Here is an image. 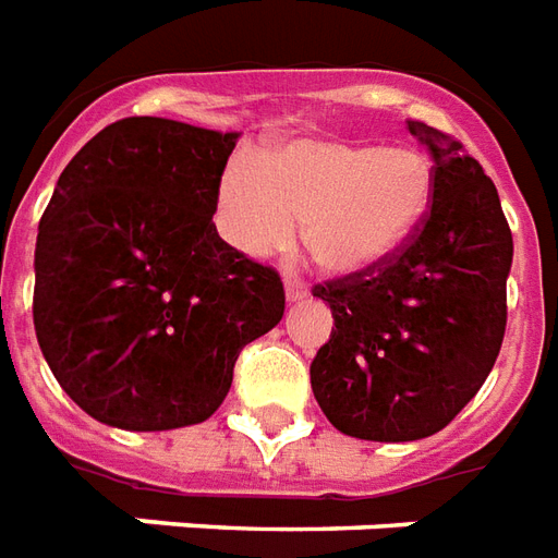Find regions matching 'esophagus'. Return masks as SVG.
<instances>
[{"instance_id":"esophagus-1","label":"esophagus","mask_w":558,"mask_h":558,"mask_svg":"<svg viewBox=\"0 0 558 558\" xmlns=\"http://www.w3.org/2000/svg\"><path fill=\"white\" fill-rule=\"evenodd\" d=\"M307 299V283L299 278H287V301L295 304V301Z\"/></svg>"}]
</instances>
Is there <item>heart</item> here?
Segmentation results:
<instances>
[{
    "mask_svg": "<svg viewBox=\"0 0 558 558\" xmlns=\"http://www.w3.org/2000/svg\"><path fill=\"white\" fill-rule=\"evenodd\" d=\"M432 206V168L408 147L299 138L230 165L216 189L218 227L245 257L290 245L295 221L313 263L354 275L408 245Z\"/></svg>",
    "mask_w": 558,
    "mask_h": 558,
    "instance_id": "b5f03b06",
    "label": "heart"
}]
</instances>
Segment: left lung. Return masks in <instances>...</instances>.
Instances as JSON below:
<instances>
[{
    "instance_id": "1",
    "label": "left lung",
    "mask_w": 558,
    "mask_h": 558,
    "mask_svg": "<svg viewBox=\"0 0 558 558\" xmlns=\"http://www.w3.org/2000/svg\"><path fill=\"white\" fill-rule=\"evenodd\" d=\"M432 159V209L402 251L313 287L333 331L311 363L342 435L381 444L449 426L494 369L506 333L511 230L497 185L447 132L408 121Z\"/></svg>"
}]
</instances>
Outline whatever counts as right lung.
Returning a JSON list of instances; mask_svg holds the SVG:
<instances>
[{"instance_id":"obj_1","label":"right lung","mask_w":558,"mask_h":558,"mask_svg":"<svg viewBox=\"0 0 558 558\" xmlns=\"http://www.w3.org/2000/svg\"><path fill=\"white\" fill-rule=\"evenodd\" d=\"M236 138L123 118L70 159L49 197L35 333L61 390L106 426L204 423L225 402L239 352L283 316L278 271L213 225Z\"/></svg>"}]
</instances>
